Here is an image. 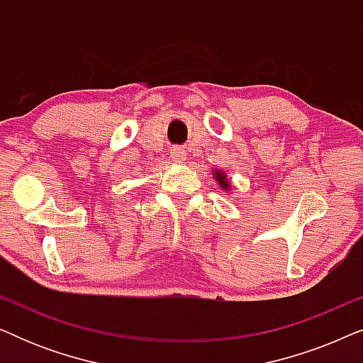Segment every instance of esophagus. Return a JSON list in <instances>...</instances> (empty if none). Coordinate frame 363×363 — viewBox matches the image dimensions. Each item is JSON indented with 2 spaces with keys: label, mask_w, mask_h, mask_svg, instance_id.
I'll return each mask as SVG.
<instances>
[{
  "label": "esophagus",
  "mask_w": 363,
  "mask_h": 363,
  "mask_svg": "<svg viewBox=\"0 0 363 363\" xmlns=\"http://www.w3.org/2000/svg\"><path fill=\"white\" fill-rule=\"evenodd\" d=\"M172 158L175 163H185L186 160V152L183 150V148L177 147V148H172Z\"/></svg>",
  "instance_id": "obj_1"
}]
</instances>
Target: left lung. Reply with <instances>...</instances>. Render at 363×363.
Returning <instances> with one entry per match:
<instances>
[{
  "instance_id": "8db88e82",
  "label": "left lung",
  "mask_w": 363,
  "mask_h": 363,
  "mask_svg": "<svg viewBox=\"0 0 363 363\" xmlns=\"http://www.w3.org/2000/svg\"><path fill=\"white\" fill-rule=\"evenodd\" d=\"M213 178L218 182V185H220L223 191L225 193L231 191V183L228 180V175L221 170V168H215V170H213Z\"/></svg>"
}]
</instances>
